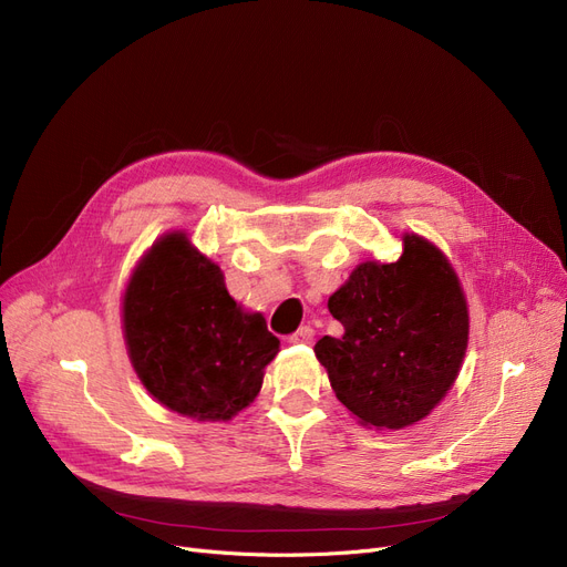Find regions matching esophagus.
Masks as SVG:
<instances>
[{
  "label": "esophagus",
  "instance_id": "esophagus-1",
  "mask_svg": "<svg viewBox=\"0 0 567 567\" xmlns=\"http://www.w3.org/2000/svg\"><path fill=\"white\" fill-rule=\"evenodd\" d=\"M313 342V328L302 326L298 332L290 334V344H311Z\"/></svg>",
  "mask_w": 567,
  "mask_h": 567
}]
</instances>
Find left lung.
Instances as JSON below:
<instances>
[{"instance_id": "left-lung-1", "label": "left lung", "mask_w": 567, "mask_h": 567, "mask_svg": "<svg viewBox=\"0 0 567 567\" xmlns=\"http://www.w3.org/2000/svg\"><path fill=\"white\" fill-rule=\"evenodd\" d=\"M328 309L344 326L313 353L360 425L402 430L425 419L454 386L470 339L456 269L421 235H402L395 262H360Z\"/></svg>"}]
</instances>
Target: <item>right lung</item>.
Here are the masks:
<instances>
[{"label":"right lung","instance_id":"add662e5","mask_svg":"<svg viewBox=\"0 0 567 567\" xmlns=\"http://www.w3.org/2000/svg\"><path fill=\"white\" fill-rule=\"evenodd\" d=\"M123 337L144 389L169 412L230 421L251 404L279 339L225 288L186 230L157 239L123 292Z\"/></svg>","mask_w":567,"mask_h":567}]
</instances>
